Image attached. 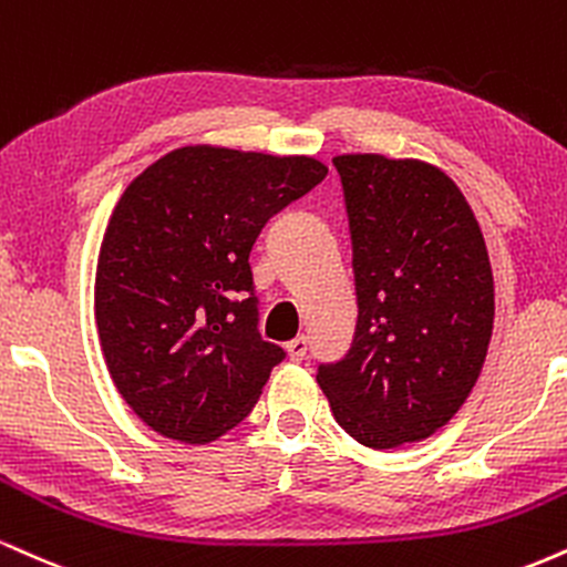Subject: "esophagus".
Here are the masks:
<instances>
[{
	"label": "esophagus",
	"mask_w": 567,
	"mask_h": 567,
	"mask_svg": "<svg viewBox=\"0 0 567 567\" xmlns=\"http://www.w3.org/2000/svg\"><path fill=\"white\" fill-rule=\"evenodd\" d=\"M285 349H288L290 359L301 361V359L306 357V351H309V338H306V336H298V338H292L290 343H285Z\"/></svg>",
	"instance_id": "1"
}]
</instances>
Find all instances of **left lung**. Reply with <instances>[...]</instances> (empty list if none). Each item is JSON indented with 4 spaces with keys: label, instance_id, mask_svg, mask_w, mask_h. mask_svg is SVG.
<instances>
[{
    "label": "left lung",
    "instance_id": "obj_1",
    "mask_svg": "<svg viewBox=\"0 0 567 567\" xmlns=\"http://www.w3.org/2000/svg\"><path fill=\"white\" fill-rule=\"evenodd\" d=\"M349 216L357 332L317 383L370 449L422 441L465 404L494 327V277L478 221L422 161L338 155Z\"/></svg>",
    "mask_w": 567,
    "mask_h": 567
}]
</instances>
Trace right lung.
I'll use <instances>...</instances> for the list:
<instances>
[{
  "mask_svg": "<svg viewBox=\"0 0 567 567\" xmlns=\"http://www.w3.org/2000/svg\"><path fill=\"white\" fill-rule=\"evenodd\" d=\"M324 176L306 155L182 147L121 195L94 313L115 388L155 433L208 443L256 406L288 351L258 332L250 250Z\"/></svg>",
  "mask_w": 567,
  "mask_h": 567,
  "instance_id": "obj_1",
  "label": "right lung"
}]
</instances>
